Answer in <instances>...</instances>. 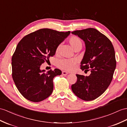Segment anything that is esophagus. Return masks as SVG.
I'll list each match as a JSON object with an SVG mask.
<instances>
[{"mask_svg": "<svg viewBox=\"0 0 127 127\" xmlns=\"http://www.w3.org/2000/svg\"><path fill=\"white\" fill-rule=\"evenodd\" d=\"M62 74H63V75H64V76H66V75H67L68 74V72H66V71H63V72H62Z\"/></svg>", "mask_w": 127, "mask_h": 127, "instance_id": "esophagus-1", "label": "esophagus"}]
</instances>
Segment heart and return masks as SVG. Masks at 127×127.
<instances>
[{
    "mask_svg": "<svg viewBox=\"0 0 127 127\" xmlns=\"http://www.w3.org/2000/svg\"><path fill=\"white\" fill-rule=\"evenodd\" d=\"M69 43L71 47L74 51L77 49H81L82 47L83 43L82 40L79 37L76 36H72L70 37L69 40ZM60 45H58L55 49V54H58L60 52ZM76 64V60L75 59H63L59 60L57 63V66L60 68L67 71L72 70Z\"/></svg>",
    "mask_w": 127,
    "mask_h": 127,
    "instance_id": "b5f03b06",
    "label": "heart"
}]
</instances>
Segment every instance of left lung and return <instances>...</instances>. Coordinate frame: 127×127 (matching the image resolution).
Here are the masks:
<instances>
[{"instance_id":"obj_1","label":"left lung","mask_w":127,"mask_h":127,"mask_svg":"<svg viewBox=\"0 0 127 127\" xmlns=\"http://www.w3.org/2000/svg\"><path fill=\"white\" fill-rule=\"evenodd\" d=\"M72 33L85 41L86 51L80 67L85 72L90 70L91 73L88 76L76 74L77 81L71 88L81 99L94 100L106 91L112 81L116 66L114 48L106 35L93 28Z\"/></svg>"}]
</instances>
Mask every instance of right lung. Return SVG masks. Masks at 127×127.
<instances>
[{
	"mask_svg": "<svg viewBox=\"0 0 127 127\" xmlns=\"http://www.w3.org/2000/svg\"><path fill=\"white\" fill-rule=\"evenodd\" d=\"M70 33L40 29L25 35L18 44L12 57V75L18 91L27 100L38 102L51 95L53 79L62 72L57 68L45 72L40 66L53 56L57 46Z\"/></svg>",
	"mask_w": 127,
	"mask_h": 127,
	"instance_id": "1",
	"label": "right lung"
}]
</instances>
